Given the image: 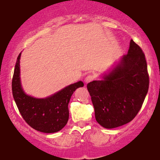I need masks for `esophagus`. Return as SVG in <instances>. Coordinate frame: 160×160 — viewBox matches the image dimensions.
Instances as JSON below:
<instances>
[{
	"label": "esophagus",
	"mask_w": 160,
	"mask_h": 160,
	"mask_svg": "<svg viewBox=\"0 0 160 160\" xmlns=\"http://www.w3.org/2000/svg\"><path fill=\"white\" fill-rule=\"evenodd\" d=\"M94 80H95V77L93 76V75L89 74L85 78V82H86V83H88V82L93 81Z\"/></svg>",
	"instance_id": "esophagus-1"
}]
</instances>
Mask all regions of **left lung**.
<instances>
[{
    "label": "left lung",
    "mask_w": 160,
    "mask_h": 160,
    "mask_svg": "<svg viewBox=\"0 0 160 160\" xmlns=\"http://www.w3.org/2000/svg\"><path fill=\"white\" fill-rule=\"evenodd\" d=\"M148 65L142 49L131 40L128 53L103 80L87 84L95 120L106 128L131 122L149 89Z\"/></svg>",
    "instance_id": "1"
}]
</instances>
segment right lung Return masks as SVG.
<instances>
[{
	"mask_svg": "<svg viewBox=\"0 0 160 160\" xmlns=\"http://www.w3.org/2000/svg\"><path fill=\"white\" fill-rule=\"evenodd\" d=\"M16 61L12 80V91L16 106L22 118L31 127L44 133L60 131L67 124L69 117L68 103L74 92L84 86L79 81L46 98H36L23 91L20 80L19 59Z\"/></svg>",
	"mask_w": 160,
	"mask_h": 160,
	"instance_id": "add662e5",
	"label": "right lung"
}]
</instances>
